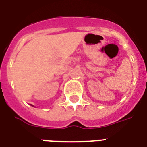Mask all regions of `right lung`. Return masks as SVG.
I'll list each match as a JSON object with an SVG mask.
<instances>
[{
  "label": "right lung",
  "mask_w": 147,
  "mask_h": 147,
  "mask_svg": "<svg viewBox=\"0 0 147 147\" xmlns=\"http://www.w3.org/2000/svg\"><path fill=\"white\" fill-rule=\"evenodd\" d=\"M32 106H33V105H32Z\"/></svg>",
  "instance_id": "1"
}]
</instances>
